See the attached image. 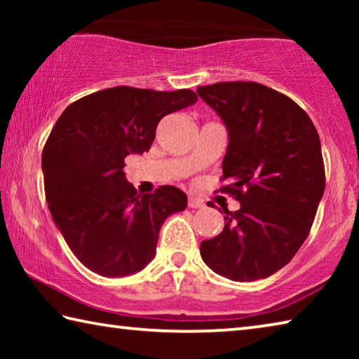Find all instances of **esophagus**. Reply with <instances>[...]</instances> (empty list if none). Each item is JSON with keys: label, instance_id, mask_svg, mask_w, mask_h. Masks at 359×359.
Here are the masks:
<instances>
[{"label": "esophagus", "instance_id": "obj_1", "mask_svg": "<svg viewBox=\"0 0 359 359\" xmlns=\"http://www.w3.org/2000/svg\"><path fill=\"white\" fill-rule=\"evenodd\" d=\"M188 208L191 209H199V208H204V203L201 199L194 198V196H188Z\"/></svg>", "mask_w": 359, "mask_h": 359}]
</instances>
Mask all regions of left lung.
I'll return each mask as SVG.
<instances>
[{
	"instance_id": "left-lung-1",
	"label": "left lung",
	"mask_w": 359,
	"mask_h": 359,
	"mask_svg": "<svg viewBox=\"0 0 359 359\" xmlns=\"http://www.w3.org/2000/svg\"><path fill=\"white\" fill-rule=\"evenodd\" d=\"M198 95L228 130L220 191L241 209H223L224 228L199 252L212 271L234 282L276 274L311 233L325 193L318 133L304 109L258 82H218ZM209 205V204H208Z\"/></svg>"
}]
</instances>
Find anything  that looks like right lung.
Listing matches in <instances>:
<instances>
[{
	"instance_id": "obj_1",
	"label": "right lung",
	"mask_w": 359,
	"mask_h": 359,
	"mask_svg": "<svg viewBox=\"0 0 359 359\" xmlns=\"http://www.w3.org/2000/svg\"><path fill=\"white\" fill-rule=\"evenodd\" d=\"M193 90L114 87L65 109L42 150L48 210L81 263L102 277H125L155 257L161 224L185 210L171 185L139 194L125 177V158L149 151L168 114L196 102Z\"/></svg>"
}]
</instances>
